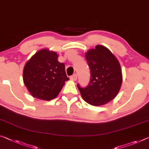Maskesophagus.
<instances>
[{
    "instance_id": "esophagus-1",
    "label": "esophagus",
    "mask_w": 149,
    "mask_h": 149,
    "mask_svg": "<svg viewBox=\"0 0 149 149\" xmlns=\"http://www.w3.org/2000/svg\"><path fill=\"white\" fill-rule=\"evenodd\" d=\"M70 79H71L72 81H77V75L76 74H72V76H70Z\"/></svg>"
}]
</instances>
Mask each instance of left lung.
<instances>
[{
  "label": "left lung",
  "mask_w": 149,
  "mask_h": 149,
  "mask_svg": "<svg viewBox=\"0 0 149 149\" xmlns=\"http://www.w3.org/2000/svg\"><path fill=\"white\" fill-rule=\"evenodd\" d=\"M85 57L91 78L86 87L77 84L82 97L93 106L108 103L117 95L122 84L120 64L113 53L102 45L88 51Z\"/></svg>",
  "instance_id": "1"
}]
</instances>
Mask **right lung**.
Here are the masks:
<instances>
[{
  "label": "right lung",
  "mask_w": 149,
  "mask_h": 149,
  "mask_svg": "<svg viewBox=\"0 0 149 149\" xmlns=\"http://www.w3.org/2000/svg\"><path fill=\"white\" fill-rule=\"evenodd\" d=\"M55 52L42 49L31 57L23 70V81L33 97L50 100L57 97L69 80L65 64L58 61Z\"/></svg>",
  "instance_id": "obj_1"
}]
</instances>
